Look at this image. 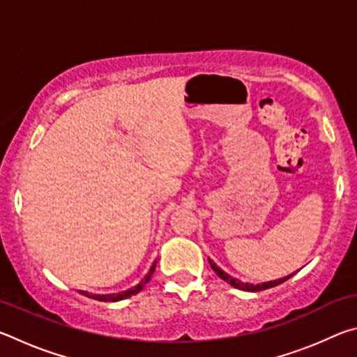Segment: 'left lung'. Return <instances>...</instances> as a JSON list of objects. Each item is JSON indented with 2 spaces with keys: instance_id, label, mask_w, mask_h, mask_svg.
Returning <instances> with one entry per match:
<instances>
[{
  "instance_id": "1",
  "label": "left lung",
  "mask_w": 357,
  "mask_h": 357,
  "mask_svg": "<svg viewBox=\"0 0 357 357\" xmlns=\"http://www.w3.org/2000/svg\"><path fill=\"white\" fill-rule=\"evenodd\" d=\"M209 264L211 268H213L214 273L220 277L222 280H225L227 283H229V285L238 288V289H243V291H250V293H255V291H263V289H268V288H273V287H277L280 285V283H283L285 280H288L289 277H291L293 274H289L288 277H283V279H279V280H274V282H264V283H258V285H253V283H244L241 282L239 279H234V277L228 275L225 271H222L219 266H217L213 259H209Z\"/></svg>"
}]
</instances>
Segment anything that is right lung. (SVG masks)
<instances>
[{"label":"right lung","instance_id":"1","mask_svg":"<svg viewBox=\"0 0 357 357\" xmlns=\"http://www.w3.org/2000/svg\"><path fill=\"white\" fill-rule=\"evenodd\" d=\"M157 263V261H155ZM155 263L151 266V269H149V273L146 274V277H144V279L138 283V285L135 287V288H132V289H128V291H124L123 294H116V296H99V299L100 301H105V302H118V301H123V299H128V298H130V296H134V294H137L138 291H142L143 289V287L146 285V283L149 282V279H151V275L154 274V271H155Z\"/></svg>","mask_w":357,"mask_h":357}]
</instances>
